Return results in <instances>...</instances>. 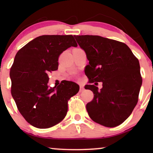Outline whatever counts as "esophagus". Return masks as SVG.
Returning <instances> with one entry per match:
<instances>
[{
	"instance_id": "esophagus-1",
	"label": "esophagus",
	"mask_w": 153,
	"mask_h": 153,
	"mask_svg": "<svg viewBox=\"0 0 153 153\" xmlns=\"http://www.w3.org/2000/svg\"><path fill=\"white\" fill-rule=\"evenodd\" d=\"M83 90H84V87H83V85H80V92H82L83 91Z\"/></svg>"
}]
</instances>
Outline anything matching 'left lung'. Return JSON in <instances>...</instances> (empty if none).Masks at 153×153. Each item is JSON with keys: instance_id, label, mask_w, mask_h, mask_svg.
I'll return each mask as SVG.
<instances>
[{"instance_id": "8db88e82", "label": "left lung", "mask_w": 153, "mask_h": 153, "mask_svg": "<svg viewBox=\"0 0 153 153\" xmlns=\"http://www.w3.org/2000/svg\"><path fill=\"white\" fill-rule=\"evenodd\" d=\"M74 36L89 60L85 70L89 84L85 88L94 94L86 104L90 118L108 127L122 124L139 100L142 84L139 60L121 42L98 35ZM100 81L102 88L99 90Z\"/></svg>"}]
</instances>
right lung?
I'll return each instance as SVG.
<instances>
[{
  "instance_id": "1",
  "label": "right lung",
  "mask_w": 153,
  "mask_h": 153,
  "mask_svg": "<svg viewBox=\"0 0 153 153\" xmlns=\"http://www.w3.org/2000/svg\"><path fill=\"white\" fill-rule=\"evenodd\" d=\"M70 47H77L72 35H42L16 54L10 72L11 94L20 114L33 127L49 128L61 122L68 100L79 91L72 81L53 88L48 85V73L58 70V58Z\"/></svg>"
}]
</instances>
